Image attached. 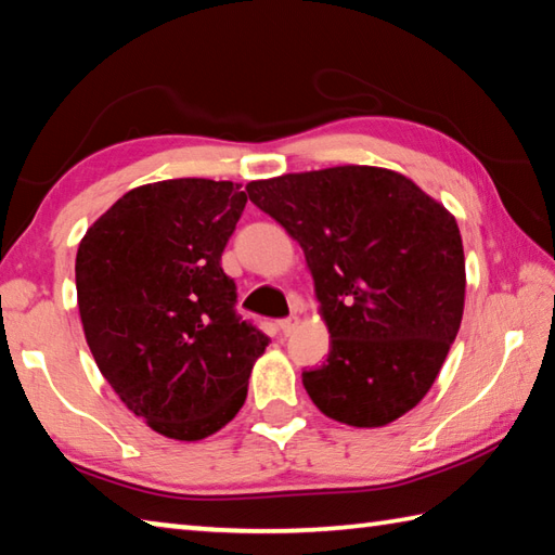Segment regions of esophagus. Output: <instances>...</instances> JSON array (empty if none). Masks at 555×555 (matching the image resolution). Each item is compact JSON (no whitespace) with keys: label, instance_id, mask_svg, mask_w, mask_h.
Wrapping results in <instances>:
<instances>
[{"label":"esophagus","instance_id":"34e87169","mask_svg":"<svg viewBox=\"0 0 555 555\" xmlns=\"http://www.w3.org/2000/svg\"><path fill=\"white\" fill-rule=\"evenodd\" d=\"M298 327V315H291V318H284V321H279V331L281 335H291Z\"/></svg>","mask_w":555,"mask_h":555}]
</instances>
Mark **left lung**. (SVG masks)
I'll use <instances>...</instances> for the list:
<instances>
[{
    "instance_id": "left-lung-1",
    "label": "left lung",
    "mask_w": 555,
    "mask_h": 555,
    "mask_svg": "<svg viewBox=\"0 0 555 555\" xmlns=\"http://www.w3.org/2000/svg\"><path fill=\"white\" fill-rule=\"evenodd\" d=\"M306 255L331 333L323 367L304 372L327 418L379 428L434 387L465 308L455 215L397 171L333 166L247 183Z\"/></svg>"
}]
</instances>
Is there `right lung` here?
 <instances>
[{"mask_svg":"<svg viewBox=\"0 0 555 555\" xmlns=\"http://www.w3.org/2000/svg\"><path fill=\"white\" fill-rule=\"evenodd\" d=\"M247 195L210 178L131 188L75 257L82 331L102 377L144 424L203 440L237 416L269 337L234 313L220 257Z\"/></svg>","mask_w":555,"mask_h":555,"instance_id":"add662e5","label":"right lung"}]
</instances>
